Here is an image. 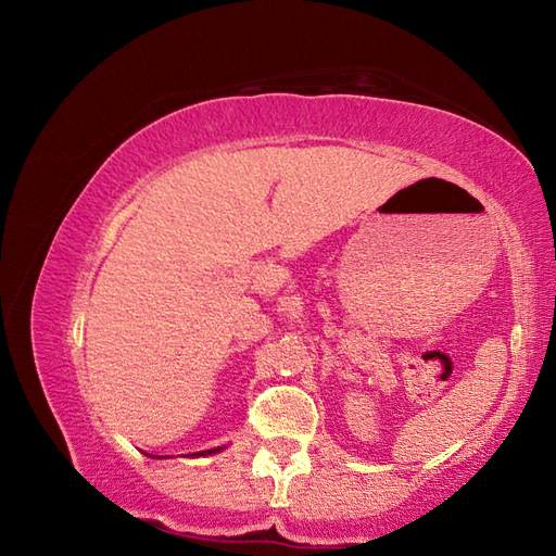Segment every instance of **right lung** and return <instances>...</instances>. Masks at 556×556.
Instances as JSON below:
<instances>
[{"label":"right lung","instance_id":"obj_1","mask_svg":"<svg viewBox=\"0 0 556 556\" xmlns=\"http://www.w3.org/2000/svg\"><path fill=\"white\" fill-rule=\"evenodd\" d=\"M215 452H220V447H217V450H206V452H197V454H201V457H204V454H215Z\"/></svg>","mask_w":556,"mask_h":556}]
</instances>
